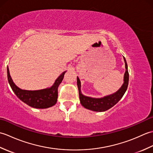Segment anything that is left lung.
Here are the masks:
<instances>
[{
    "mask_svg": "<svg viewBox=\"0 0 153 153\" xmlns=\"http://www.w3.org/2000/svg\"><path fill=\"white\" fill-rule=\"evenodd\" d=\"M125 62L126 72L123 77V83L118 91L110 95L105 96L102 98H93L84 95L81 91V82L78 77H77V85L79 90V100L82 105L88 110L95 112H105L106 110L112 108L119 100L122 98L127 89H128L129 83V74L128 70V64H127L125 58L123 57Z\"/></svg>",
    "mask_w": 153,
    "mask_h": 153,
    "instance_id": "obj_1",
    "label": "left lung"
}]
</instances>
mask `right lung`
<instances>
[{"label":"right lung","mask_w":153,"mask_h":153,"mask_svg":"<svg viewBox=\"0 0 153 153\" xmlns=\"http://www.w3.org/2000/svg\"><path fill=\"white\" fill-rule=\"evenodd\" d=\"M66 71L62 73L57 79L55 80L53 85L50 87L40 90H25L18 87L13 82L7 67V77L8 83L13 91L22 102L27 104L31 107L35 108L43 109L47 108L54 106L57 102L58 87L62 81Z\"/></svg>","instance_id":"right-lung-1"}]
</instances>
